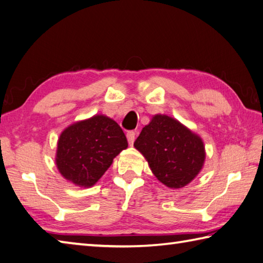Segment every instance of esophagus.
<instances>
[{
	"label": "esophagus",
	"instance_id": "obj_1",
	"mask_svg": "<svg viewBox=\"0 0 263 263\" xmlns=\"http://www.w3.org/2000/svg\"><path fill=\"white\" fill-rule=\"evenodd\" d=\"M135 136H136V133L135 132H128L127 133V139H128V143H129V145H133L134 141H135Z\"/></svg>",
	"mask_w": 263,
	"mask_h": 263
}]
</instances>
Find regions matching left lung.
Listing matches in <instances>:
<instances>
[{
	"label": "left lung",
	"mask_w": 263,
	"mask_h": 263,
	"mask_svg": "<svg viewBox=\"0 0 263 263\" xmlns=\"http://www.w3.org/2000/svg\"><path fill=\"white\" fill-rule=\"evenodd\" d=\"M134 146L146 159L153 175L170 189L190 184L205 160L202 138L165 115H155Z\"/></svg>",
	"instance_id": "1"
}]
</instances>
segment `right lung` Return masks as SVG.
I'll list each match as a JSON object with an SVG mask.
<instances>
[{
	"label": "right lung",
	"instance_id": "1",
	"mask_svg": "<svg viewBox=\"0 0 263 263\" xmlns=\"http://www.w3.org/2000/svg\"><path fill=\"white\" fill-rule=\"evenodd\" d=\"M128 143L111 118L95 115L70 125L58 141L55 164L63 178L79 187L96 184Z\"/></svg>",
	"mask_w": 263,
	"mask_h": 263
}]
</instances>
